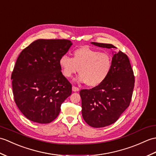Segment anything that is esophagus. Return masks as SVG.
<instances>
[{"mask_svg": "<svg viewBox=\"0 0 156 156\" xmlns=\"http://www.w3.org/2000/svg\"><path fill=\"white\" fill-rule=\"evenodd\" d=\"M72 90H73V91L77 92V91H79V89L78 87H75V86H73V87H72Z\"/></svg>", "mask_w": 156, "mask_h": 156, "instance_id": "obj_1", "label": "esophagus"}]
</instances>
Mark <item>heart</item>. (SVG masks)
I'll use <instances>...</instances> for the list:
<instances>
[{
	"mask_svg": "<svg viewBox=\"0 0 156 156\" xmlns=\"http://www.w3.org/2000/svg\"><path fill=\"white\" fill-rule=\"evenodd\" d=\"M58 64L65 77H71L79 70L80 74L76 80L86 83L89 87H96L108 77L113 61L109 53L82 47L73 52L72 58L67 55H62Z\"/></svg>",
	"mask_w": 156,
	"mask_h": 156,
	"instance_id": "obj_1",
	"label": "heart"
}]
</instances>
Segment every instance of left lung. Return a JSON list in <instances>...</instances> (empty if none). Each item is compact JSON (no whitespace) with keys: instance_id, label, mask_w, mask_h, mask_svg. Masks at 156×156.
I'll use <instances>...</instances> for the list:
<instances>
[{"instance_id":"left-lung-1","label":"left lung","mask_w":156,"mask_h":156,"mask_svg":"<svg viewBox=\"0 0 156 156\" xmlns=\"http://www.w3.org/2000/svg\"><path fill=\"white\" fill-rule=\"evenodd\" d=\"M95 46L117 49L112 44L92 42ZM109 75L101 84L91 89H82V116L89 126L103 127L115 123L129 107L135 77L129 58L123 52H113Z\"/></svg>"}]
</instances>
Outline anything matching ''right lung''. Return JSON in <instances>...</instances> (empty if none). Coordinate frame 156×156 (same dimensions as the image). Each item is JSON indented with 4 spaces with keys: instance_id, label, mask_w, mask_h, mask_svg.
Here are the masks:
<instances>
[{
    "instance_id": "obj_1",
    "label": "right lung",
    "mask_w": 156,
    "mask_h": 156,
    "mask_svg": "<svg viewBox=\"0 0 156 156\" xmlns=\"http://www.w3.org/2000/svg\"><path fill=\"white\" fill-rule=\"evenodd\" d=\"M72 44L66 39H37L17 58L11 75L13 95L28 119L51 123L71 95V84L62 74L58 60Z\"/></svg>"
}]
</instances>
